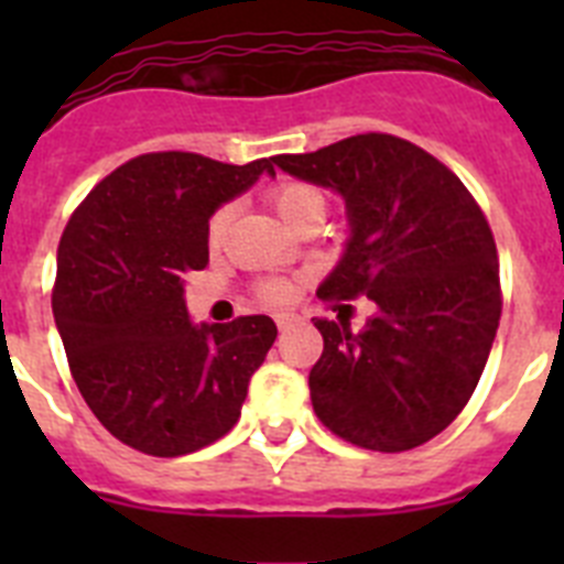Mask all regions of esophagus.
<instances>
[{"instance_id":"1","label":"esophagus","mask_w":564,"mask_h":564,"mask_svg":"<svg viewBox=\"0 0 564 564\" xmlns=\"http://www.w3.org/2000/svg\"><path fill=\"white\" fill-rule=\"evenodd\" d=\"M273 318H276L279 330H285V327H291L293 322H299L296 313H276V316H273Z\"/></svg>"}]
</instances>
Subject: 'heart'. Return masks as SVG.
Instances as JSON below:
<instances>
[{
  "instance_id": "1",
  "label": "heart",
  "mask_w": 564,
  "mask_h": 564,
  "mask_svg": "<svg viewBox=\"0 0 564 564\" xmlns=\"http://www.w3.org/2000/svg\"><path fill=\"white\" fill-rule=\"evenodd\" d=\"M271 206L273 212L279 214V220L288 226L293 217H299V214L307 212V208H325V197H322L318 188L305 186V183H285V186H279L271 192ZM228 220H231V212H228V208H220V212L212 217V223H208V242H212L214 248L226 239ZM265 296L273 299V302H282V299L291 296V288H288L285 282H268Z\"/></svg>"
}]
</instances>
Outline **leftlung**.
I'll use <instances>...</instances> for the list:
<instances>
[{"label": "left lung", "mask_w": 564, "mask_h": 564, "mask_svg": "<svg viewBox=\"0 0 564 564\" xmlns=\"http://www.w3.org/2000/svg\"><path fill=\"white\" fill-rule=\"evenodd\" d=\"M273 163L347 208L350 237L318 296L376 302L358 333L313 322L325 338L307 378L313 410L364 449H415L460 415L491 352L502 311L491 228L449 169L395 134Z\"/></svg>", "instance_id": "obj_1"}]
</instances>
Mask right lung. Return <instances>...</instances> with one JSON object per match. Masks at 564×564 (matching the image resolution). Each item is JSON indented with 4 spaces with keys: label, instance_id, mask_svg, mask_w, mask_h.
I'll return each mask as SVG.
<instances>
[{
    "label": "right lung",
    "instance_id": "obj_1",
    "mask_svg": "<svg viewBox=\"0 0 564 564\" xmlns=\"http://www.w3.org/2000/svg\"><path fill=\"white\" fill-rule=\"evenodd\" d=\"M273 158L246 166L154 152L115 169L58 242L53 316L93 415L154 457L197 452L239 417L276 338L268 316L194 325L186 276L208 265V220Z\"/></svg>",
    "mask_w": 564,
    "mask_h": 564
}]
</instances>
